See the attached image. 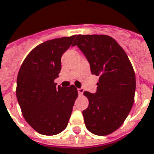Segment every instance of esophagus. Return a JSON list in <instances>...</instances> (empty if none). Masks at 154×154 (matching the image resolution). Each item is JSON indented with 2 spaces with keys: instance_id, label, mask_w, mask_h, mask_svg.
I'll list each match as a JSON object with an SVG mask.
<instances>
[{
  "instance_id": "esophagus-1",
  "label": "esophagus",
  "mask_w": 154,
  "mask_h": 154,
  "mask_svg": "<svg viewBox=\"0 0 154 154\" xmlns=\"http://www.w3.org/2000/svg\"><path fill=\"white\" fill-rule=\"evenodd\" d=\"M77 91H78V93H79V95L83 94V91H84L83 88H78V89H77Z\"/></svg>"
}]
</instances>
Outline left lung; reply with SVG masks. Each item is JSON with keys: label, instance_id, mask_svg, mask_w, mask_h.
<instances>
[{"label": "left lung", "instance_id": "1", "mask_svg": "<svg viewBox=\"0 0 154 154\" xmlns=\"http://www.w3.org/2000/svg\"><path fill=\"white\" fill-rule=\"evenodd\" d=\"M84 54L92 75L99 76L97 91L83 111L86 127L105 136L122 125L134 101L136 78L127 55L116 40L106 35H78L73 44Z\"/></svg>", "mask_w": 154, "mask_h": 154}]
</instances>
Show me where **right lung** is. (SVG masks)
<instances>
[{
    "mask_svg": "<svg viewBox=\"0 0 154 154\" xmlns=\"http://www.w3.org/2000/svg\"><path fill=\"white\" fill-rule=\"evenodd\" d=\"M76 35L48 40L25 58L17 79V98L24 119L39 134L48 136L66 129L78 91L54 80L61 71V57ZM73 45V44H72ZM72 46V45H71Z\"/></svg>",
    "mask_w": 154,
    "mask_h": 154,
    "instance_id": "right-lung-1",
    "label": "right lung"
}]
</instances>
